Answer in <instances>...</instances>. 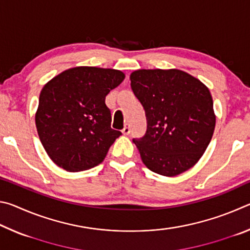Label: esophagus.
<instances>
[{"label":"esophagus","mask_w":250,"mask_h":250,"mask_svg":"<svg viewBox=\"0 0 250 250\" xmlns=\"http://www.w3.org/2000/svg\"><path fill=\"white\" fill-rule=\"evenodd\" d=\"M122 133L125 134V135L130 133V125H125V128L122 129Z\"/></svg>","instance_id":"esophagus-1"}]
</instances>
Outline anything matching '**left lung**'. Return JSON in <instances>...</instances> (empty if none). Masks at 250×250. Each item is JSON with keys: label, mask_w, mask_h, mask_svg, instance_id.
Returning <instances> with one entry per match:
<instances>
[{"label": "left lung", "mask_w": 250, "mask_h": 250, "mask_svg": "<svg viewBox=\"0 0 250 250\" xmlns=\"http://www.w3.org/2000/svg\"><path fill=\"white\" fill-rule=\"evenodd\" d=\"M131 88L146 117V134L133 139L152 172L175 176L195 164L215 129L213 99L204 83L179 69H140Z\"/></svg>", "instance_id": "left-lung-1"}]
</instances>
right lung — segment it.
Masks as SVG:
<instances>
[{"label": "right lung", "instance_id": "right-lung-1", "mask_svg": "<svg viewBox=\"0 0 250 250\" xmlns=\"http://www.w3.org/2000/svg\"><path fill=\"white\" fill-rule=\"evenodd\" d=\"M124 79L120 70L76 67L45 84L35 122L42 145L54 163L78 172L103 162L121 135L111 129L105 96Z\"/></svg>", "mask_w": 250, "mask_h": 250}]
</instances>
